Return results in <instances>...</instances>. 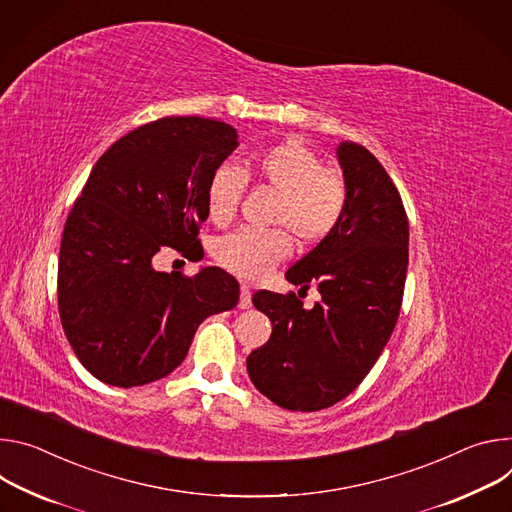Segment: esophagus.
I'll return each instance as SVG.
<instances>
[{
    "instance_id": "34e87169",
    "label": "esophagus",
    "mask_w": 512,
    "mask_h": 512,
    "mask_svg": "<svg viewBox=\"0 0 512 512\" xmlns=\"http://www.w3.org/2000/svg\"><path fill=\"white\" fill-rule=\"evenodd\" d=\"M238 307L240 309H250L252 307V291H250V287L246 285V282L240 287V303H238Z\"/></svg>"
}]
</instances>
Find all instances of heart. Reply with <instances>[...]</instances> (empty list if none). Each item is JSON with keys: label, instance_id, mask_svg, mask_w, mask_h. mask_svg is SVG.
Listing matches in <instances>:
<instances>
[{"label": "heart", "instance_id": "heart-1", "mask_svg": "<svg viewBox=\"0 0 512 512\" xmlns=\"http://www.w3.org/2000/svg\"><path fill=\"white\" fill-rule=\"evenodd\" d=\"M248 173L276 191L272 223L278 230H236L213 244L215 260L242 278H262L293 252V240L317 244L342 223L348 207V183L342 170L321 162V156L299 140H282L260 150ZM248 175L232 162L213 168L205 187L207 215L217 225L232 221L244 195ZM287 226L288 233L284 230Z\"/></svg>", "mask_w": 512, "mask_h": 512}]
</instances>
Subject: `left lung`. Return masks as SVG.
Masks as SVG:
<instances>
[{
  "mask_svg": "<svg viewBox=\"0 0 512 512\" xmlns=\"http://www.w3.org/2000/svg\"><path fill=\"white\" fill-rule=\"evenodd\" d=\"M337 160L348 207L337 230L287 270L321 301L305 309L295 293L258 291L252 303L272 321L248 374L268 399L289 411H321L366 378L401 313L409 266V219L384 166L364 146L342 142Z\"/></svg>",
  "mask_w": 512,
  "mask_h": 512,
  "instance_id": "8db88e82",
  "label": "left lung"
}]
</instances>
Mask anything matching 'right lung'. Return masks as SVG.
<instances>
[{"mask_svg": "<svg viewBox=\"0 0 512 512\" xmlns=\"http://www.w3.org/2000/svg\"><path fill=\"white\" fill-rule=\"evenodd\" d=\"M236 148L225 122L160 118L95 162L65 223L59 313L97 380L132 388L168 376L201 321L238 305V280L217 266L195 276L154 268L164 248L197 254L209 175Z\"/></svg>", "mask_w": 512, "mask_h": 512, "instance_id": "add662e5", "label": "right lung"}]
</instances>
